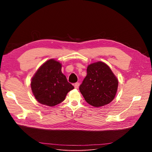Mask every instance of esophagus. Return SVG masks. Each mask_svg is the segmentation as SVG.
Instances as JSON below:
<instances>
[{"mask_svg":"<svg viewBox=\"0 0 152 152\" xmlns=\"http://www.w3.org/2000/svg\"><path fill=\"white\" fill-rule=\"evenodd\" d=\"M79 86H80V84L79 83V82H77V83H75V84H74V87H75V89H78V88H79Z\"/></svg>","mask_w":152,"mask_h":152,"instance_id":"34e87169","label":"esophagus"}]
</instances>
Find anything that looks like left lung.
<instances>
[{"mask_svg": "<svg viewBox=\"0 0 152 152\" xmlns=\"http://www.w3.org/2000/svg\"><path fill=\"white\" fill-rule=\"evenodd\" d=\"M118 81L110 68L102 61L91 63L87 75L79 87L87 103L94 107H103L115 97Z\"/></svg>", "mask_w": 152, "mask_h": 152, "instance_id": "1", "label": "left lung"}]
</instances>
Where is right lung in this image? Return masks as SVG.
<instances>
[{
  "instance_id": "1",
  "label": "right lung",
  "mask_w": 152,
  "mask_h": 152,
  "mask_svg": "<svg viewBox=\"0 0 152 152\" xmlns=\"http://www.w3.org/2000/svg\"><path fill=\"white\" fill-rule=\"evenodd\" d=\"M61 63L50 59L41 65L33 76L31 89L37 102L54 107L65 99L69 91L74 89L61 72Z\"/></svg>"
}]
</instances>
